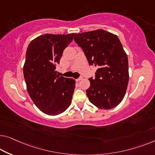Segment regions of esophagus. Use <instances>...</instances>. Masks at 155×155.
I'll use <instances>...</instances> for the list:
<instances>
[{
	"mask_svg": "<svg viewBox=\"0 0 155 155\" xmlns=\"http://www.w3.org/2000/svg\"><path fill=\"white\" fill-rule=\"evenodd\" d=\"M82 79H83V77H80V78H77V79L76 80V81H81Z\"/></svg>",
	"mask_w": 155,
	"mask_h": 155,
	"instance_id": "obj_1",
	"label": "esophagus"
}]
</instances>
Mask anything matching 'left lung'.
Instances as JSON below:
<instances>
[{"instance_id": "1", "label": "left lung", "mask_w": 155, "mask_h": 155, "mask_svg": "<svg viewBox=\"0 0 155 155\" xmlns=\"http://www.w3.org/2000/svg\"><path fill=\"white\" fill-rule=\"evenodd\" d=\"M90 65L97 68L86 90L91 102L101 109L117 107L125 95L129 82L128 58L116 35L103 29L75 35Z\"/></svg>"}]
</instances>
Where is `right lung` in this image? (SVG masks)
<instances>
[{"mask_svg":"<svg viewBox=\"0 0 155 155\" xmlns=\"http://www.w3.org/2000/svg\"><path fill=\"white\" fill-rule=\"evenodd\" d=\"M74 36L45 34L32 40L27 48L23 68L27 91L36 107L48 115L61 114L71 104L75 80L57 75L55 65Z\"/></svg>","mask_w":155,"mask_h":155,"instance_id":"right-lung-1","label":"right lung"}]
</instances>
